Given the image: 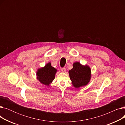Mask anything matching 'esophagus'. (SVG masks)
<instances>
[{
    "instance_id": "1",
    "label": "esophagus",
    "mask_w": 125,
    "mask_h": 125,
    "mask_svg": "<svg viewBox=\"0 0 125 125\" xmlns=\"http://www.w3.org/2000/svg\"><path fill=\"white\" fill-rule=\"evenodd\" d=\"M61 69L62 71H63V72L66 71V68H65V67H62L61 68Z\"/></svg>"
}]
</instances>
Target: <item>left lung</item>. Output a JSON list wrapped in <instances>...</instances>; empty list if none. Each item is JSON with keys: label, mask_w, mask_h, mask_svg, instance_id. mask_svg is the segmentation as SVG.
<instances>
[{"label": "left lung", "mask_w": 125, "mask_h": 125, "mask_svg": "<svg viewBox=\"0 0 125 125\" xmlns=\"http://www.w3.org/2000/svg\"><path fill=\"white\" fill-rule=\"evenodd\" d=\"M69 74L73 87L78 88L86 86L90 82L91 70L87 65L84 66L76 62L73 64V68L69 71Z\"/></svg>", "instance_id": "left-lung-1"}]
</instances>
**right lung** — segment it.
Wrapping results in <instances>:
<instances>
[{
    "label": "right lung",
    "mask_w": 125,
    "mask_h": 125,
    "mask_svg": "<svg viewBox=\"0 0 125 125\" xmlns=\"http://www.w3.org/2000/svg\"><path fill=\"white\" fill-rule=\"evenodd\" d=\"M57 70L51 66L50 62L46 64L44 67L37 70L36 75L37 80L42 83L49 86L55 77Z\"/></svg>",
    "instance_id": "1"
}]
</instances>
